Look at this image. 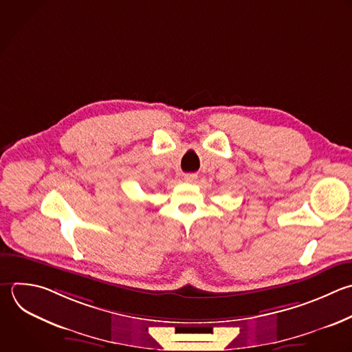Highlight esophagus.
Masks as SVG:
<instances>
[{"label":"esophagus","mask_w":352,"mask_h":352,"mask_svg":"<svg viewBox=\"0 0 352 352\" xmlns=\"http://www.w3.org/2000/svg\"><path fill=\"white\" fill-rule=\"evenodd\" d=\"M197 173H187V175H184V182H187V183H192V182H195L197 180Z\"/></svg>","instance_id":"esophagus-1"}]
</instances>
